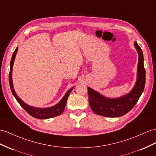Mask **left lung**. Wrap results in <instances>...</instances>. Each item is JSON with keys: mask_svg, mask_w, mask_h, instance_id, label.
Instances as JSON below:
<instances>
[{"mask_svg": "<svg viewBox=\"0 0 156 156\" xmlns=\"http://www.w3.org/2000/svg\"><path fill=\"white\" fill-rule=\"evenodd\" d=\"M134 45L138 55L136 81L129 93L121 97L106 98L91 87H87L89 103L91 110L97 115L106 117H119L125 115L133 108L143 92L146 82L144 56L141 48L134 41Z\"/></svg>", "mask_w": 156, "mask_h": 156, "instance_id": "8db88e82", "label": "left lung"}]
</instances>
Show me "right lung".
I'll list each match as a JSON object with an SVG mask.
<instances>
[{"instance_id":"1","label":"right lung","mask_w":156,"mask_h":156,"mask_svg":"<svg viewBox=\"0 0 156 156\" xmlns=\"http://www.w3.org/2000/svg\"><path fill=\"white\" fill-rule=\"evenodd\" d=\"M18 49V47H16L15 49L14 53L12 57V59L10 61V70L9 73V83L10 86V89L12 91L14 98L16 99L17 101L20 105H21L22 108L26 110L27 113H28L31 116H32L35 118L39 119H47L53 118L55 117H57L58 115H60L63 113L64 110H65L66 103L67 101V99L69 96V94L71 92V91L73 90V87H71L70 90L66 91L65 95H64L63 98L61 99L57 104L50 107H46V108H39V107H35L34 106H31L27 105L24 101H23L22 99L20 98L18 95L16 93V91L14 89L13 86V82H12V69H13V65L14 62V60L16 58V55L17 51Z\"/></svg>"}]
</instances>
